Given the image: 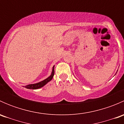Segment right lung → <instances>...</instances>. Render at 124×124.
<instances>
[{
	"instance_id": "add662e5",
	"label": "right lung",
	"mask_w": 124,
	"mask_h": 124,
	"mask_svg": "<svg viewBox=\"0 0 124 124\" xmlns=\"http://www.w3.org/2000/svg\"><path fill=\"white\" fill-rule=\"evenodd\" d=\"M54 66H53V70H52V74H51V75L49 76V77H48V78H47L46 79L42 81V82H39V83H35V84L28 85L25 86L24 87H26V88H27V89H37L41 88V87H43V86H44L45 85L47 84L48 82H49L50 81H51V80L53 78V76H54Z\"/></svg>"
}]
</instances>
